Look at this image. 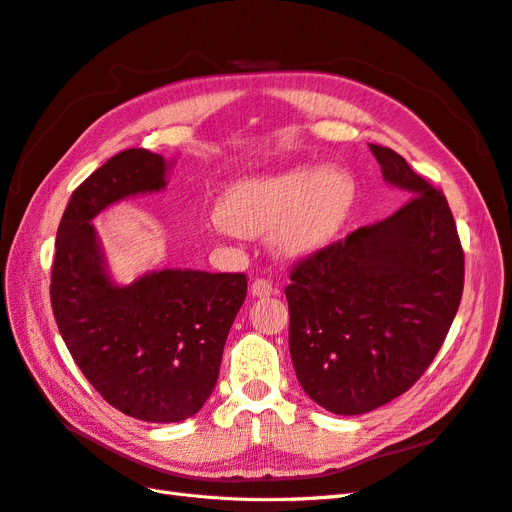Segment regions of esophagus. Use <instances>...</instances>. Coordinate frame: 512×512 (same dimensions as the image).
Wrapping results in <instances>:
<instances>
[{
    "label": "esophagus",
    "instance_id": "1",
    "mask_svg": "<svg viewBox=\"0 0 512 512\" xmlns=\"http://www.w3.org/2000/svg\"><path fill=\"white\" fill-rule=\"evenodd\" d=\"M250 292H252V297L262 299V297H271V294H275V288L269 280H265V277H256L250 286Z\"/></svg>",
    "mask_w": 512,
    "mask_h": 512
}]
</instances>
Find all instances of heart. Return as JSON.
<instances>
[{
	"instance_id": "obj_1",
	"label": "heart",
	"mask_w": 512,
	"mask_h": 512,
	"mask_svg": "<svg viewBox=\"0 0 512 512\" xmlns=\"http://www.w3.org/2000/svg\"><path fill=\"white\" fill-rule=\"evenodd\" d=\"M356 179L346 168L301 164L275 175L232 183L220 203V230L260 237L273 230L277 252L303 258L327 247L356 205Z\"/></svg>"
}]
</instances>
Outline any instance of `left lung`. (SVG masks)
I'll use <instances>...</instances> for the list:
<instances>
[{"label":"left lung","mask_w":512,"mask_h":512,"mask_svg":"<svg viewBox=\"0 0 512 512\" xmlns=\"http://www.w3.org/2000/svg\"><path fill=\"white\" fill-rule=\"evenodd\" d=\"M369 149L384 181L412 198L299 260L286 286L297 378L342 416L389 404L425 374L463 292V250L444 194L393 149Z\"/></svg>","instance_id":"8db88e82"}]
</instances>
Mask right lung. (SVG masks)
<instances>
[{
	"mask_svg": "<svg viewBox=\"0 0 512 512\" xmlns=\"http://www.w3.org/2000/svg\"><path fill=\"white\" fill-rule=\"evenodd\" d=\"M168 162L147 149L117 153L72 192L57 228L51 305L89 384L119 412L179 423L205 406L228 331L247 294L243 273L162 269L119 286L91 224L123 198L166 188Z\"/></svg>",
	"mask_w": 512,
	"mask_h": 512,
	"instance_id": "add662e5",
	"label": "right lung"
}]
</instances>
